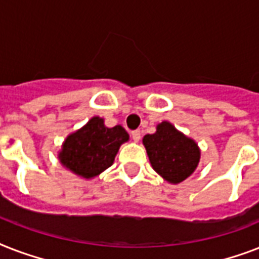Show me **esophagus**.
<instances>
[{
    "instance_id": "1",
    "label": "esophagus",
    "mask_w": 259,
    "mask_h": 259,
    "mask_svg": "<svg viewBox=\"0 0 259 259\" xmlns=\"http://www.w3.org/2000/svg\"><path fill=\"white\" fill-rule=\"evenodd\" d=\"M132 138H133L134 142H138L141 140V133H140V130H134L132 132Z\"/></svg>"
}]
</instances>
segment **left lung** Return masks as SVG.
Returning a JSON list of instances; mask_svg holds the SVG:
<instances>
[{"instance_id":"1","label":"left lung","mask_w":259,"mask_h":259,"mask_svg":"<svg viewBox=\"0 0 259 259\" xmlns=\"http://www.w3.org/2000/svg\"><path fill=\"white\" fill-rule=\"evenodd\" d=\"M146 153L156 172L170 184H179L196 170L200 148L168 121L156 127V133L142 138Z\"/></svg>"}]
</instances>
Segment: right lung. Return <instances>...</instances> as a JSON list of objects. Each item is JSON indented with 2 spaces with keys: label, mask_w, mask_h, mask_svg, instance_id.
Returning <instances> with one entry per match:
<instances>
[{
  "label": "right lung",
  "mask_w": 259,
  "mask_h": 259,
  "mask_svg": "<svg viewBox=\"0 0 259 259\" xmlns=\"http://www.w3.org/2000/svg\"><path fill=\"white\" fill-rule=\"evenodd\" d=\"M127 141L129 134L121 125L107 127L103 118L93 117L67 136L58 153L59 161L76 176L89 180L113 165L121 145Z\"/></svg>",
  "instance_id": "add662e5"
}]
</instances>
